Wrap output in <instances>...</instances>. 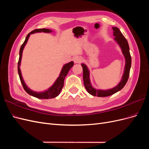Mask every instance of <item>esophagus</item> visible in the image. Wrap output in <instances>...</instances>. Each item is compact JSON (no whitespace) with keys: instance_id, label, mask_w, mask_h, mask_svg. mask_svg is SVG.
<instances>
[{"instance_id":"esophagus-1","label":"esophagus","mask_w":149,"mask_h":149,"mask_svg":"<svg viewBox=\"0 0 149 149\" xmlns=\"http://www.w3.org/2000/svg\"><path fill=\"white\" fill-rule=\"evenodd\" d=\"M82 60H83L82 58L79 56H75L73 58V61L74 62V63H80L82 61Z\"/></svg>"}]
</instances>
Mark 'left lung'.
Returning a JSON list of instances; mask_svg holds the SVG:
<instances>
[{"label": "left lung", "instance_id": "left-lung-1", "mask_svg": "<svg viewBox=\"0 0 149 149\" xmlns=\"http://www.w3.org/2000/svg\"><path fill=\"white\" fill-rule=\"evenodd\" d=\"M112 30H113L114 41L118 44L120 48L122 53L125 58V66L123 74L120 82L115 87L108 89H97L94 88L91 84V80H90V72L87 65L84 63H81L83 70V81L84 87L86 89L87 91L94 96L107 97L119 91L124 87L129 76L130 69L131 67V56L130 55L128 42L118 27L113 26Z\"/></svg>", "mask_w": 149, "mask_h": 149}]
</instances>
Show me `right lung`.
Returning <instances> with one entry per match:
<instances>
[{"mask_svg":"<svg viewBox=\"0 0 149 149\" xmlns=\"http://www.w3.org/2000/svg\"><path fill=\"white\" fill-rule=\"evenodd\" d=\"M52 31H53L52 30L47 29H35L32 31H31V32L29 33L27 35V36L26 37V38L25 40L24 43L22 45L20 49V52H19V62H18V73H19V75L22 84L23 86L25 91L29 94H30V96H32L33 97H35L38 99H45V100H48V99L56 97V96L59 95L63 87L65 78L66 76L68 73L69 72L70 68H71L72 66H73L74 65V62L71 61L63 66V68L59 74V76L57 78L55 83H54L50 87L44 91L37 92V91H33V90H31L30 88H29L28 87V86L26 85V83H25L24 79L23 77H22V72L20 70V65H21V61H22V53H23V50L25 48V46L26 45V43L28 42L30 35L35 33H40V32L49 33H52Z\"/></svg>","mask_w":149,"mask_h":149,"instance_id":"add662e5","label":"right lung"}]
</instances>
